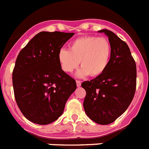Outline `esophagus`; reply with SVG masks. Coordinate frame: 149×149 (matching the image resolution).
<instances>
[{"mask_svg": "<svg viewBox=\"0 0 149 149\" xmlns=\"http://www.w3.org/2000/svg\"><path fill=\"white\" fill-rule=\"evenodd\" d=\"M76 84H77V87H80L81 85V81H76Z\"/></svg>", "mask_w": 149, "mask_h": 149, "instance_id": "1", "label": "esophagus"}]
</instances>
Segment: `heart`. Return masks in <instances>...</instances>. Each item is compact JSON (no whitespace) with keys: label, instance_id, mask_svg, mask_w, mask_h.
Returning <instances> with one entry per match:
<instances>
[{"label":"heart","instance_id":"b5f03b06","mask_svg":"<svg viewBox=\"0 0 149 149\" xmlns=\"http://www.w3.org/2000/svg\"><path fill=\"white\" fill-rule=\"evenodd\" d=\"M111 56V45L107 38L84 36L73 40L68 49H61L57 58L66 73H72L80 63L82 67L77 73L78 77H97L107 68Z\"/></svg>","mask_w":149,"mask_h":149}]
</instances>
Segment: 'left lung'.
<instances>
[{
  "mask_svg": "<svg viewBox=\"0 0 149 149\" xmlns=\"http://www.w3.org/2000/svg\"><path fill=\"white\" fill-rule=\"evenodd\" d=\"M111 45V56L103 73L81 87L86 90L84 109L99 124L114 122L129 107L136 87V65L128 45L112 31L102 29Z\"/></svg>",
  "mask_w": 149,
  "mask_h": 149,
  "instance_id": "obj_1",
  "label": "left lung"
}]
</instances>
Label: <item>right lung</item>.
<instances>
[{
  "label": "right lung",
  "instance_id": "add662e5",
  "mask_svg": "<svg viewBox=\"0 0 149 149\" xmlns=\"http://www.w3.org/2000/svg\"><path fill=\"white\" fill-rule=\"evenodd\" d=\"M74 35L41 31L18 55L13 72L14 96L22 114L35 124L56 120L77 88L75 80L62 71L57 58Z\"/></svg>",
  "mask_w": 149,
  "mask_h": 149
}]
</instances>
